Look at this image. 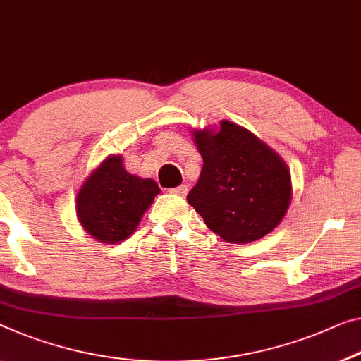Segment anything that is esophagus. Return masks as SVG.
<instances>
[{
    "mask_svg": "<svg viewBox=\"0 0 361 361\" xmlns=\"http://www.w3.org/2000/svg\"><path fill=\"white\" fill-rule=\"evenodd\" d=\"M169 192H171V193H174V195L185 197V195H187V192H188V188H187V185H179V187H174V188H171Z\"/></svg>",
    "mask_w": 361,
    "mask_h": 361,
    "instance_id": "esophagus-1",
    "label": "esophagus"
}]
</instances>
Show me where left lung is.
Here are the masks:
<instances>
[{"instance_id":"left-lung-1","label":"left lung","mask_w":361,"mask_h":361,"mask_svg":"<svg viewBox=\"0 0 361 361\" xmlns=\"http://www.w3.org/2000/svg\"><path fill=\"white\" fill-rule=\"evenodd\" d=\"M202 174L187 195L204 224L231 243L274 231L292 200L290 171L273 148L231 121L193 130Z\"/></svg>"}]
</instances>
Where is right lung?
Here are the masks:
<instances>
[{"label":"right lung","mask_w":361,"mask_h":361,"mask_svg":"<svg viewBox=\"0 0 361 361\" xmlns=\"http://www.w3.org/2000/svg\"><path fill=\"white\" fill-rule=\"evenodd\" d=\"M123 161L121 154H109L92 171L75 197L80 226L103 243L123 242L134 234L161 192L153 179L127 173Z\"/></svg>","instance_id":"add662e5"}]
</instances>
